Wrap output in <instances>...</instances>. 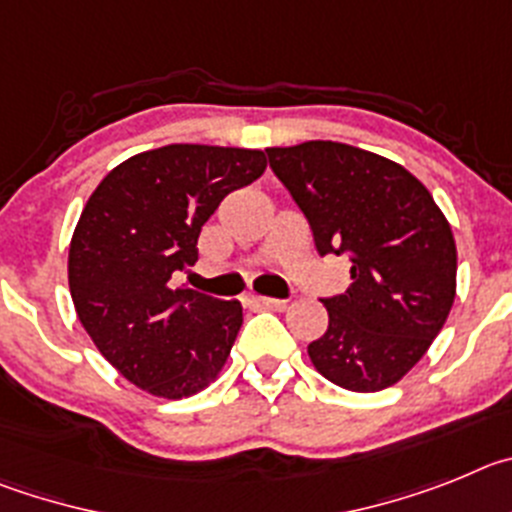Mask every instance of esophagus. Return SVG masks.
<instances>
[{"label":"esophagus","instance_id":"esophagus-1","mask_svg":"<svg viewBox=\"0 0 512 512\" xmlns=\"http://www.w3.org/2000/svg\"><path fill=\"white\" fill-rule=\"evenodd\" d=\"M247 306H252V308H283L285 301H280V298H267V296H247Z\"/></svg>","mask_w":512,"mask_h":512}]
</instances>
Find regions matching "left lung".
Instances as JSON below:
<instances>
[{"mask_svg": "<svg viewBox=\"0 0 512 512\" xmlns=\"http://www.w3.org/2000/svg\"><path fill=\"white\" fill-rule=\"evenodd\" d=\"M265 153L319 255L352 260L349 288L321 298L329 329L308 344L313 367L354 393L390 388L426 354L457 296L446 216L416 176L382 155L331 140Z\"/></svg>", "mask_w": 512, "mask_h": 512, "instance_id": "1", "label": "left lung"}]
</instances>
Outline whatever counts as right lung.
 <instances>
[{
	"label": "right lung",
	"instance_id": "add662e5",
	"mask_svg": "<svg viewBox=\"0 0 512 512\" xmlns=\"http://www.w3.org/2000/svg\"><path fill=\"white\" fill-rule=\"evenodd\" d=\"M262 150L165 145L109 173L68 250L78 321L132 385L178 400L204 390L242 326L239 301L170 288L199 260V234L224 196L265 173Z\"/></svg>",
	"mask_w": 512,
	"mask_h": 512
}]
</instances>
